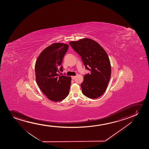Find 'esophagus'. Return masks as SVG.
<instances>
[{
    "instance_id": "34e87169",
    "label": "esophagus",
    "mask_w": 149,
    "mask_h": 149,
    "mask_svg": "<svg viewBox=\"0 0 149 149\" xmlns=\"http://www.w3.org/2000/svg\"><path fill=\"white\" fill-rule=\"evenodd\" d=\"M71 78L72 79H75L76 76H72Z\"/></svg>"
}]
</instances>
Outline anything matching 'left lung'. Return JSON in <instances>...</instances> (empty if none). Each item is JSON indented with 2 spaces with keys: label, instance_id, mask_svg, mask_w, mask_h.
Instances as JSON below:
<instances>
[{
  "label": "left lung",
  "instance_id": "1",
  "mask_svg": "<svg viewBox=\"0 0 149 149\" xmlns=\"http://www.w3.org/2000/svg\"><path fill=\"white\" fill-rule=\"evenodd\" d=\"M81 56L86 70L90 73L84 76L81 84L82 93L91 99H96L105 92L111 76L110 61L106 51L96 42L82 39L69 43Z\"/></svg>",
  "mask_w": 149,
  "mask_h": 149
}]
</instances>
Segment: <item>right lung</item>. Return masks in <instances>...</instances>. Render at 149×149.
I'll return each instance as SVG.
<instances>
[{
    "label": "right lung",
    "instance_id": "add662e5",
    "mask_svg": "<svg viewBox=\"0 0 149 149\" xmlns=\"http://www.w3.org/2000/svg\"><path fill=\"white\" fill-rule=\"evenodd\" d=\"M69 45L54 43L45 48L37 58L35 74L37 84L49 100L58 102L65 99L69 94L71 78L61 75V64Z\"/></svg>",
    "mask_w": 149,
    "mask_h": 149
}]
</instances>
